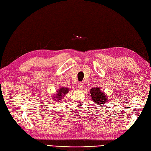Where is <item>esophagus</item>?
Masks as SVG:
<instances>
[{
    "label": "esophagus",
    "mask_w": 151,
    "mask_h": 151,
    "mask_svg": "<svg viewBox=\"0 0 151 151\" xmlns=\"http://www.w3.org/2000/svg\"><path fill=\"white\" fill-rule=\"evenodd\" d=\"M78 88H79L80 89H82L83 88V83H79V84H78Z\"/></svg>",
    "instance_id": "1"
}]
</instances>
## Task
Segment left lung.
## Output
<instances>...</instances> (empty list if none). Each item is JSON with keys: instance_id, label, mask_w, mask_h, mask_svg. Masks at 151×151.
Listing matches in <instances>:
<instances>
[{"instance_id": "obj_1", "label": "left lung", "mask_w": 151, "mask_h": 151, "mask_svg": "<svg viewBox=\"0 0 151 151\" xmlns=\"http://www.w3.org/2000/svg\"><path fill=\"white\" fill-rule=\"evenodd\" d=\"M90 94L95 103L97 105L104 104L107 102V97L106 96L104 92H102L99 88H93L90 91Z\"/></svg>"}]
</instances>
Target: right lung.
I'll return each mask as SVG.
<instances>
[{"label": "right lung", "instance_id": "1", "mask_svg": "<svg viewBox=\"0 0 151 151\" xmlns=\"http://www.w3.org/2000/svg\"><path fill=\"white\" fill-rule=\"evenodd\" d=\"M68 92V88H62L60 89H59L58 91H57V95L55 96V98L56 99H54L55 100L57 99H58V100H60L61 99H62L63 96L65 94H66Z\"/></svg>", "mask_w": 151, "mask_h": 151}]
</instances>
